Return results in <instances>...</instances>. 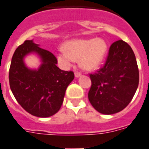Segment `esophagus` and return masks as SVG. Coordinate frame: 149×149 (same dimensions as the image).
I'll return each mask as SVG.
<instances>
[{"mask_svg": "<svg viewBox=\"0 0 149 149\" xmlns=\"http://www.w3.org/2000/svg\"><path fill=\"white\" fill-rule=\"evenodd\" d=\"M81 75V72H74V76H75V77H79Z\"/></svg>", "mask_w": 149, "mask_h": 149, "instance_id": "obj_1", "label": "esophagus"}]
</instances>
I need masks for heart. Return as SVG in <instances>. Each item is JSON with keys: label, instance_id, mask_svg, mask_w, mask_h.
Listing matches in <instances>:
<instances>
[{"label": "heart", "instance_id": "heart-1", "mask_svg": "<svg viewBox=\"0 0 149 149\" xmlns=\"http://www.w3.org/2000/svg\"><path fill=\"white\" fill-rule=\"evenodd\" d=\"M107 50V44L101 38L74 39L66 42L64 50L58 53L57 59L62 67L68 68L74 60L80 59L84 68L92 70L101 65Z\"/></svg>", "mask_w": 149, "mask_h": 149}]
</instances>
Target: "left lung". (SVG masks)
Returning <instances> with one entry per match:
<instances>
[{"label":"left lung","mask_w":149,"mask_h":149,"mask_svg":"<svg viewBox=\"0 0 149 149\" xmlns=\"http://www.w3.org/2000/svg\"><path fill=\"white\" fill-rule=\"evenodd\" d=\"M88 99L96 111L112 114L122 111L131 102L139 85V69L130 46L119 40L109 48L102 68L90 74Z\"/></svg>","instance_id":"obj_1"}]
</instances>
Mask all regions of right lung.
<instances>
[{
	"instance_id": "add662e5",
	"label": "right lung",
	"mask_w": 149,
	"mask_h": 149,
	"mask_svg": "<svg viewBox=\"0 0 149 149\" xmlns=\"http://www.w3.org/2000/svg\"><path fill=\"white\" fill-rule=\"evenodd\" d=\"M36 53L42 63L38 70L25 65L24 58ZM53 53L42 49L33 40H25L14 52L9 81L16 101L29 114L47 118L58 112L63 102L66 88L73 81V72L63 71L56 66Z\"/></svg>"
}]
</instances>
